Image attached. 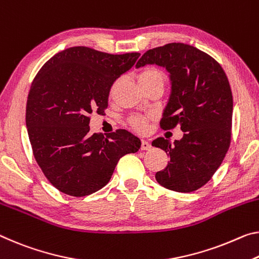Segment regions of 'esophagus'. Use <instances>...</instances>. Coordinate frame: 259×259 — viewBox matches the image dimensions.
<instances>
[{"instance_id": "obj_1", "label": "esophagus", "mask_w": 259, "mask_h": 259, "mask_svg": "<svg viewBox=\"0 0 259 259\" xmlns=\"http://www.w3.org/2000/svg\"><path fill=\"white\" fill-rule=\"evenodd\" d=\"M151 144L147 141H145V139H142V147L141 149L142 150H144V151H147V150H151Z\"/></svg>"}]
</instances>
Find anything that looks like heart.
<instances>
[{
  "mask_svg": "<svg viewBox=\"0 0 259 259\" xmlns=\"http://www.w3.org/2000/svg\"><path fill=\"white\" fill-rule=\"evenodd\" d=\"M160 81L163 83V75L159 70L154 68H147L144 69L141 73L138 75V83L141 86L143 85H149ZM130 124L134 129L138 131L145 130L147 125V118L143 116H135L130 118Z\"/></svg>",
  "mask_w": 259,
  "mask_h": 259,
  "instance_id": "1",
  "label": "heart"
}]
</instances>
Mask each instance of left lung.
<instances>
[{"label":"left lung","mask_w":259,"mask_h":259,"mask_svg":"<svg viewBox=\"0 0 259 259\" xmlns=\"http://www.w3.org/2000/svg\"><path fill=\"white\" fill-rule=\"evenodd\" d=\"M146 64L165 68L169 77L170 94L160 125H180L183 131L174 143L162 137L152 142L169 155L155 180L169 190L195 191L210 181L231 144L233 96L228 78L213 57L181 42L147 51L136 68Z\"/></svg>","instance_id":"1"}]
</instances>
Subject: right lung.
Segmentation results:
<instances>
[{"instance_id":"1","label":"right lung","mask_w":259,"mask_h":259,"mask_svg":"<svg viewBox=\"0 0 259 259\" xmlns=\"http://www.w3.org/2000/svg\"><path fill=\"white\" fill-rule=\"evenodd\" d=\"M139 53L113 55L78 46L57 53L40 69L26 105V128L45 176L63 194L83 197L109 182L118 160L142 142L124 129L90 133V114L108 106L115 80Z\"/></svg>"}]
</instances>
